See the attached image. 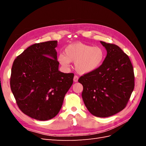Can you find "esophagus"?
<instances>
[{
	"label": "esophagus",
	"instance_id": "34e87169",
	"mask_svg": "<svg viewBox=\"0 0 146 146\" xmlns=\"http://www.w3.org/2000/svg\"><path fill=\"white\" fill-rule=\"evenodd\" d=\"M78 80V77L77 76H75L74 77V82H77Z\"/></svg>",
	"mask_w": 146,
	"mask_h": 146
}]
</instances>
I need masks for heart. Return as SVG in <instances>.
Returning a JSON list of instances; mask_svg holds the SVG:
<instances>
[{
  "label": "heart",
  "instance_id": "obj_1",
  "mask_svg": "<svg viewBox=\"0 0 146 146\" xmlns=\"http://www.w3.org/2000/svg\"><path fill=\"white\" fill-rule=\"evenodd\" d=\"M105 58V51L102 47L75 42L65 48L64 55H60L58 60L66 69L69 68L70 62H75L76 71L80 74H86L100 68Z\"/></svg>",
  "mask_w": 146,
  "mask_h": 146
}]
</instances>
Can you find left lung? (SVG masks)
Segmentation results:
<instances>
[{
    "mask_svg": "<svg viewBox=\"0 0 146 146\" xmlns=\"http://www.w3.org/2000/svg\"><path fill=\"white\" fill-rule=\"evenodd\" d=\"M107 56L101 67L78 79L86 107L92 115L107 117L124 109L135 86L133 68L119 46L100 41Z\"/></svg>",
    "mask_w": 146,
    "mask_h": 146,
    "instance_id": "obj_1",
    "label": "left lung"
}]
</instances>
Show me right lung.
<instances>
[{"instance_id": "obj_1", "label": "right lung", "mask_w": 146, "mask_h": 146, "mask_svg": "<svg viewBox=\"0 0 146 146\" xmlns=\"http://www.w3.org/2000/svg\"><path fill=\"white\" fill-rule=\"evenodd\" d=\"M57 41L36 43L13 62L10 87L19 109L26 115L47 121L57 115L74 74L58 70Z\"/></svg>"}]
</instances>
